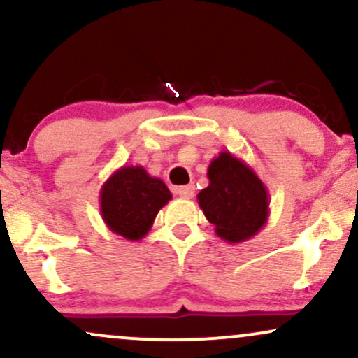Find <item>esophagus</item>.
<instances>
[{"label": "esophagus", "instance_id": "obj_1", "mask_svg": "<svg viewBox=\"0 0 358 358\" xmlns=\"http://www.w3.org/2000/svg\"><path fill=\"white\" fill-rule=\"evenodd\" d=\"M176 193H178L182 199H192V196L195 195V185L188 183V185H183V187H178L176 188Z\"/></svg>", "mask_w": 358, "mask_h": 358}]
</instances>
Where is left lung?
Here are the masks:
<instances>
[{
  "mask_svg": "<svg viewBox=\"0 0 358 358\" xmlns=\"http://www.w3.org/2000/svg\"><path fill=\"white\" fill-rule=\"evenodd\" d=\"M208 187L196 195L200 208L222 241L239 244L266 225L269 195L249 165L229 151L213 158L207 170Z\"/></svg>",
  "mask_w": 358,
  "mask_h": 358,
  "instance_id": "obj_1",
  "label": "left lung"
}]
</instances>
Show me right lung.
Returning <instances> with one entry per match:
<instances>
[{
	"instance_id": "1",
	"label": "right lung",
	"mask_w": 358,
	"mask_h": 358,
	"mask_svg": "<svg viewBox=\"0 0 358 358\" xmlns=\"http://www.w3.org/2000/svg\"><path fill=\"white\" fill-rule=\"evenodd\" d=\"M170 200L165 182L151 176L143 166L117 168L99 193L102 220L110 232L127 241L143 239Z\"/></svg>"
}]
</instances>
